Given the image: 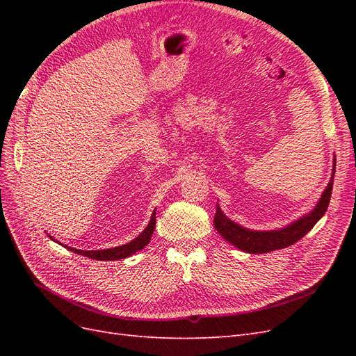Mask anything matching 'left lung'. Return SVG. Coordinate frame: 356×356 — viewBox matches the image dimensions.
I'll return each mask as SVG.
<instances>
[{"mask_svg": "<svg viewBox=\"0 0 356 356\" xmlns=\"http://www.w3.org/2000/svg\"><path fill=\"white\" fill-rule=\"evenodd\" d=\"M334 172H336V163H334L330 184L327 186L325 191L322 193V197L319 199L315 209L310 213H307L306 217L286 225L285 229L272 230V232H252V230L243 229L239 224H236L230 218L225 217L224 212L220 209L218 203H217V211H215V217H213L215 229H217V232L229 243L250 254H264L275 250H282V248L293 245L303 238L305 234H307V232L314 229V225L322 218V215L325 213L331 199Z\"/></svg>", "mask_w": 356, "mask_h": 356, "instance_id": "left-lung-1", "label": "left lung"}]
</instances>
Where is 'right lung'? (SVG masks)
Instances as JSON below:
<instances>
[{"label":"right lung","instance_id":"obj_1","mask_svg":"<svg viewBox=\"0 0 356 356\" xmlns=\"http://www.w3.org/2000/svg\"><path fill=\"white\" fill-rule=\"evenodd\" d=\"M154 227H156V211L153 212L152 220H149V224L147 225L145 230L139 234L138 238H135L132 242H129L126 245L115 246V248H111V250H102V251H81V250H75V248H71V246H65V248H68L70 251H72L75 254L89 257V258H93V260H99V261L123 260V258L132 255L138 251H141L143 248H145L148 245L149 239H152V236H153ZM49 238L51 239V236H49Z\"/></svg>","mask_w":356,"mask_h":356}]
</instances>
